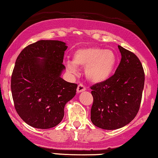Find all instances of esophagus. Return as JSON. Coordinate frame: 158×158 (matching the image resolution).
Wrapping results in <instances>:
<instances>
[{
	"mask_svg": "<svg viewBox=\"0 0 158 158\" xmlns=\"http://www.w3.org/2000/svg\"><path fill=\"white\" fill-rule=\"evenodd\" d=\"M85 90H86L85 87L82 84H79V85H78L76 91H77V93H81V92H82V91H85Z\"/></svg>",
	"mask_w": 158,
	"mask_h": 158,
	"instance_id": "1",
	"label": "esophagus"
}]
</instances>
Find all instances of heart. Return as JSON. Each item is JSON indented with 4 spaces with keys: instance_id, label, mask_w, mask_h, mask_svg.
Segmentation results:
<instances>
[{
    "instance_id": "b5f03b06",
    "label": "heart",
    "mask_w": 158,
    "mask_h": 158,
    "mask_svg": "<svg viewBox=\"0 0 158 158\" xmlns=\"http://www.w3.org/2000/svg\"><path fill=\"white\" fill-rule=\"evenodd\" d=\"M116 63L117 57L112 50L91 46L76 50L73 55V61L67 60L65 65L71 73L78 72L77 67H85V74L88 81L102 83L110 79Z\"/></svg>"
}]
</instances>
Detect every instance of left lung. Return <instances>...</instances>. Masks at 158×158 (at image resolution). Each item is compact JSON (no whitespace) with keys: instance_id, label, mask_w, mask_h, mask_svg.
<instances>
[{"instance_id":"8db88e82","label":"left lung","mask_w":158,"mask_h":158,"mask_svg":"<svg viewBox=\"0 0 158 158\" xmlns=\"http://www.w3.org/2000/svg\"><path fill=\"white\" fill-rule=\"evenodd\" d=\"M121 62L108 80L91 86L94 98L91 122L104 130H116L127 125L139 110L145 73L134 53L121 46Z\"/></svg>"}]
</instances>
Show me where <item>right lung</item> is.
I'll list each match as a JSON object with an SVG mask.
<instances>
[{"mask_svg":"<svg viewBox=\"0 0 158 158\" xmlns=\"http://www.w3.org/2000/svg\"><path fill=\"white\" fill-rule=\"evenodd\" d=\"M67 48L61 41L39 40L26 46L15 60L11 77L15 109L31 127L49 129L58 125L66 103L76 95L77 85L60 77Z\"/></svg>","mask_w":158,"mask_h":158,"instance_id":"right-lung-1","label":"right lung"}]
</instances>
